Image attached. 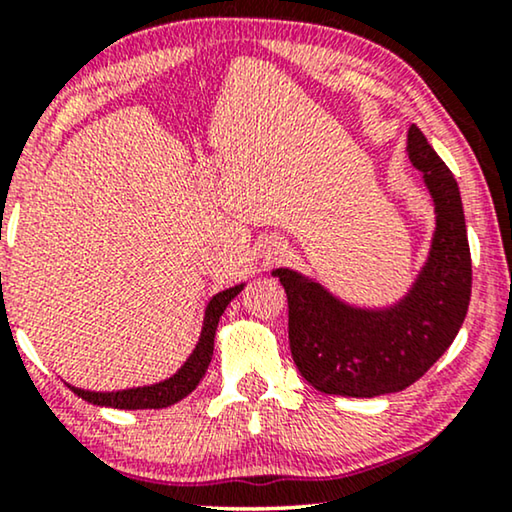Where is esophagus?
<instances>
[{
	"label": "esophagus",
	"instance_id": "esophagus-1",
	"mask_svg": "<svg viewBox=\"0 0 512 512\" xmlns=\"http://www.w3.org/2000/svg\"><path fill=\"white\" fill-rule=\"evenodd\" d=\"M275 254H284V249H282V247H277V249H275Z\"/></svg>",
	"mask_w": 512,
	"mask_h": 512
}]
</instances>
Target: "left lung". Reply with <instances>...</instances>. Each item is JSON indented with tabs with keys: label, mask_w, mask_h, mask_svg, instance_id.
<instances>
[{
	"label": "left lung",
	"mask_w": 512,
	"mask_h": 512,
	"mask_svg": "<svg viewBox=\"0 0 512 512\" xmlns=\"http://www.w3.org/2000/svg\"><path fill=\"white\" fill-rule=\"evenodd\" d=\"M408 158L436 205V233L429 261L401 303L361 310L298 272H272L289 300L293 361L324 394L373 398L403 391L443 356L466 319L473 270L457 179L417 125L408 130Z\"/></svg>",
	"instance_id": "obj_1"
}]
</instances>
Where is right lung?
Here are the masks:
<instances>
[{
  "label": "right lung",
  "instance_id": "1",
  "mask_svg": "<svg viewBox=\"0 0 512 512\" xmlns=\"http://www.w3.org/2000/svg\"><path fill=\"white\" fill-rule=\"evenodd\" d=\"M244 289V284H237L233 289H226L209 300L205 310V324H202L200 342L195 345L193 354L188 356V361L179 368V373H174L170 380H163L158 384H151V387H135V389H123V391H86L69 387L76 396H81L83 401L93 405H104V408H118V410H158L167 408V405H174L181 398L191 394V391L198 387L202 375L207 373L209 361H212L214 354V335L216 326H219V319L223 310H226L230 300H233L237 293Z\"/></svg>",
  "mask_w": 512,
  "mask_h": 512
}]
</instances>
